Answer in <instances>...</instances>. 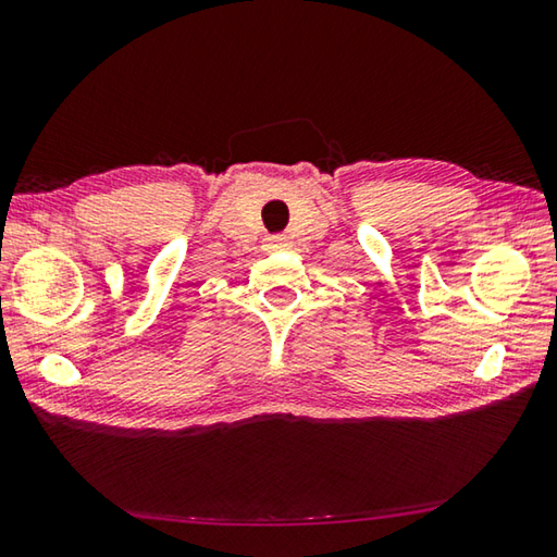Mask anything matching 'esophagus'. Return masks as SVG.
Segmentation results:
<instances>
[{
  "instance_id": "1",
  "label": "esophagus",
  "mask_w": 557,
  "mask_h": 557,
  "mask_svg": "<svg viewBox=\"0 0 557 557\" xmlns=\"http://www.w3.org/2000/svg\"><path fill=\"white\" fill-rule=\"evenodd\" d=\"M289 248L287 235H268L265 238V250H285Z\"/></svg>"
}]
</instances>
